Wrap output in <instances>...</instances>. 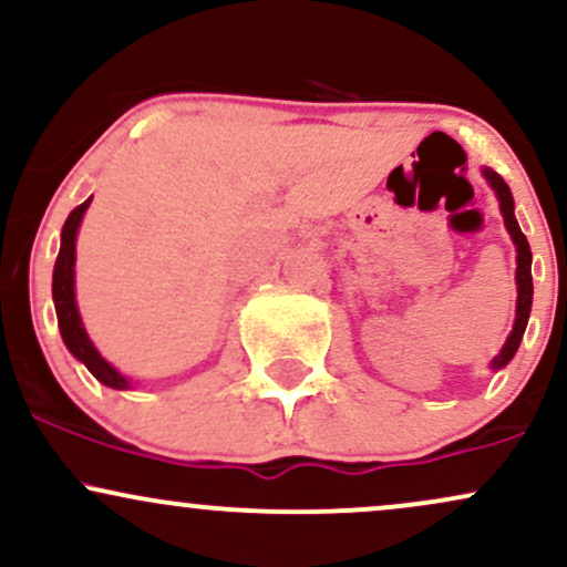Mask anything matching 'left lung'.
I'll return each mask as SVG.
<instances>
[{"label": "left lung", "mask_w": 567, "mask_h": 567, "mask_svg": "<svg viewBox=\"0 0 567 567\" xmlns=\"http://www.w3.org/2000/svg\"><path fill=\"white\" fill-rule=\"evenodd\" d=\"M483 175H485L487 184L493 186V192H496V197L501 202V213H504L506 231H509L512 243L517 245V317H514V328H512L509 338H506L504 349H501L491 362L493 370H501L506 362L512 360L514 351L519 349V341H523L525 328H528L530 303H533V277H530V258L533 256H530L528 239H525V234L519 231L517 218H514V199H512L509 186H506V181L501 178L498 173H493L491 167H483Z\"/></svg>", "instance_id": "obj_1"}]
</instances>
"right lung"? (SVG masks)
Returning <instances> with one entry per match:
<instances>
[{"label":"right lung","mask_w":567,"mask_h":567,"mask_svg":"<svg viewBox=\"0 0 567 567\" xmlns=\"http://www.w3.org/2000/svg\"><path fill=\"white\" fill-rule=\"evenodd\" d=\"M90 197L87 202H82L80 207L69 213L66 224H63L61 231V252L55 258V271H53V301H55V315H58V328H61L63 343L76 360L84 362V368L95 375L97 381L106 383L112 389H127L130 383L120 370L109 365L97 349L93 347L87 333H84V324L80 317V309H76V298H74V261H76V231H80L82 216L84 210L90 207Z\"/></svg>","instance_id":"1"}]
</instances>
